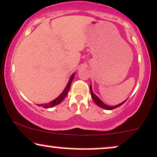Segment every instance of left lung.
<instances>
[{"instance_id": "obj_1", "label": "left lung", "mask_w": 157, "mask_h": 157, "mask_svg": "<svg viewBox=\"0 0 157 157\" xmlns=\"http://www.w3.org/2000/svg\"><path fill=\"white\" fill-rule=\"evenodd\" d=\"M90 94H91V97H92V99H93V100L94 101V102H95L97 105H98V106L101 107V108H104V109H109V110H111V109H113L115 108H117V107H118L119 106H121V105H123L124 102L126 101V100L124 101H123V102L118 104V105H115V106H109V105H107L106 104H105L102 101H101V99H99V97H97V95H95V94H94L93 90H92V86H91V83H90Z\"/></svg>"}]
</instances>
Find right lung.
<instances>
[{"label": "right lung", "instance_id": "right-lung-1", "mask_svg": "<svg viewBox=\"0 0 157 157\" xmlns=\"http://www.w3.org/2000/svg\"><path fill=\"white\" fill-rule=\"evenodd\" d=\"M75 73H74L73 75H71V76L70 77V78H69V82H68L66 88H64L63 92H62V93L60 94L57 98H56V99H55L54 100H52V101H51L48 103L41 104V105H39V106L43 107L44 108H50V107H52L56 106V105H58V104L61 103L62 101L64 99V98L67 97L68 92H69V88H70L71 82H72L74 77H75Z\"/></svg>", "mask_w": 157, "mask_h": 157}]
</instances>
